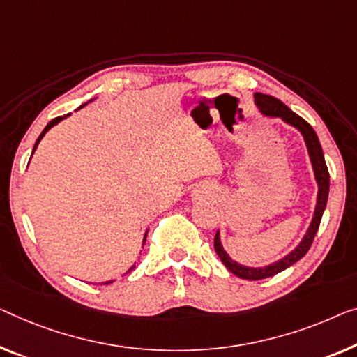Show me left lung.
<instances>
[{
  "label": "left lung",
  "instance_id": "8db88e82",
  "mask_svg": "<svg viewBox=\"0 0 357 357\" xmlns=\"http://www.w3.org/2000/svg\"><path fill=\"white\" fill-rule=\"evenodd\" d=\"M255 102H257L259 110H261L264 115L280 116L282 120L287 121V123H290L291 126H295L300 130L303 137H305L307 152H310L312 169H314V176H316L317 185H319V192H317V204H316L314 216H312L310 229H307L306 236L303 237L300 245H298L294 252L287 255L285 258H282V259H279V261L266 266V268H247V266H242L237 261H234V259L229 258V255L222 250L221 241H220V232H216L215 250H216L218 257H220V259L222 261V264H225L232 274H236L237 278L247 279V280H259V279L271 278V275H275V274L282 273L284 269L290 268V266L295 264L298 259H301L303 257H305V255L307 253V250L311 248L312 241H314V236L319 229V225H321L324 210H326L327 199H328V185H331V179H328V169H327L326 160H324V152H322L321 142H319L317 135H316V131L312 130V126L307 123L305 119H301L300 115H296L295 112H291L284 102H280L279 99L273 98V96L257 93L255 94Z\"/></svg>",
  "mask_w": 357,
  "mask_h": 357
}]
</instances>
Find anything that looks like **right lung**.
<instances>
[{
  "label": "right lung",
  "instance_id": "add662e5",
  "mask_svg": "<svg viewBox=\"0 0 357 357\" xmlns=\"http://www.w3.org/2000/svg\"><path fill=\"white\" fill-rule=\"evenodd\" d=\"M82 107H83V105H82ZM62 119H63V116H56V119H54V120H51V121H50V123H47V125H46V128H45V130H43V132H41V135H40V137H38V139H36V142H35L33 152H35V149H36V146H38V142L41 141V137H43V136H45V135H46V132H47V130H51V128H52V126H54L56 123H59V121H61ZM146 237H147V234H146V236H144V242H142V243H146ZM131 269H132V268H131ZM131 269H130V271H131ZM130 271H128V273H130ZM112 282H114V280H109V282H105V284H104V285H107V284H112Z\"/></svg>",
  "mask_w": 357,
  "mask_h": 357
}]
</instances>
